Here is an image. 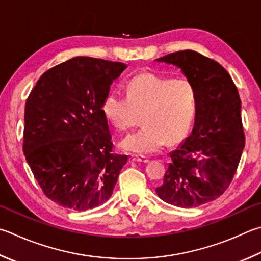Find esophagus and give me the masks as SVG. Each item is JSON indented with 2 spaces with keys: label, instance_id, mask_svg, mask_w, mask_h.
<instances>
[{
  "label": "esophagus",
  "instance_id": "34e87169",
  "mask_svg": "<svg viewBox=\"0 0 261 261\" xmlns=\"http://www.w3.org/2000/svg\"><path fill=\"white\" fill-rule=\"evenodd\" d=\"M130 161L131 162H137V163H147L148 162V159H147L146 156H141V155H131Z\"/></svg>",
  "mask_w": 261,
  "mask_h": 261
}]
</instances>
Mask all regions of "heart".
<instances>
[{
	"instance_id": "heart-1",
	"label": "heart",
	"mask_w": 261,
	"mask_h": 261,
	"mask_svg": "<svg viewBox=\"0 0 261 261\" xmlns=\"http://www.w3.org/2000/svg\"><path fill=\"white\" fill-rule=\"evenodd\" d=\"M197 94L187 79L141 73L125 85V97L110 93L102 102L103 117L117 131L131 130L139 121L144 126L123 140L130 153L149 155L173 144L187 134L196 113Z\"/></svg>"
}]
</instances>
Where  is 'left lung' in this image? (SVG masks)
<instances>
[{
  "mask_svg": "<svg viewBox=\"0 0 261 261\" xmlns=\"http://www.w3.org/2000/svg\"><path fill=\"white\" fill-rule=\"evenodd\" d=\"M181 68L195 87L197 106L192 135L173 150L158 195L170 204L195 207L224 194L245 145L241 99L228 72L193 50L156 59Z\"/></svg>",
  "mask_w": 261,
  "mask_h": 261,
  "instance_id": "obj_1",
  "label": "left lung"
}]
</instances>
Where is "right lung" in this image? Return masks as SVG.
I'll use <instances>...</instances> for the list:
<instances>
[{
	"mask_svg": "<svg viewBox=\"0 0 261 261\" xmlns=\"http://www.w3.org/2000/svg\"><path fill=\"white\" fill-rule=\"evenodd\" d=\"M125 64L75 57L42 75L25 105L22 149L44 195L85 211L112 195L126 155L113 153L101 106Z\"/></svg>",
	"mask_w": 261,
	"mask_h": 261,
	"instance_id": "add662e5",
	"label": "right lung"
}]
</instances>
